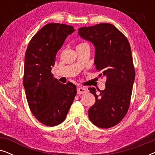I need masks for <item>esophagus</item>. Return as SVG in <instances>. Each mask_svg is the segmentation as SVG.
I'll return each mask as SVG.
<instances>
[{"label":"esophagus","instance_id":"obj_1","mask_svg":"<svg viewBox=\"0 0 155 155\" xmlns=\"http://www.w3.org/2000/svg\"><path fill=\"white\" fill-rule=\"evenodd\" d=\"M87 91V90L86 88L82 87H78V90H77V92H78V94H84V93H85Z\"/></svg>","mask_w":155,"mask_h":155}]
</instances>
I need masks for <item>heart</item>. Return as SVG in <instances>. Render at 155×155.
<instances>
[{"mask_svg":"<svg viewBox=\"0 0 155 155\" xmlns=\"http://www.w3.org/2000/svg\"><path fill=\"white\" fill-rule=\"evenodd\" d=\"M82 44H84V43H81V44H78V46H80V45H82Z\"/></svg>","mask_w":155,"mask_h":155,"instance_id":"1","label":"heart"}]
</instances>
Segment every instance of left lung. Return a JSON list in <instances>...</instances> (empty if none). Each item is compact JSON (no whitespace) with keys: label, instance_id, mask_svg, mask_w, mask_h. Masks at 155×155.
I'll return each mask as SVG.
<instances>
[{"label":"left lung","instance_id":"8db88e82","mask_svg":"<svg viewBox=\"0 0 155 155\" xmlns=\"http://www.w3.org/2000/svg\"><path fill=\"white\" fill-rule=\"evenodd\" d=\"M78 34L94 45V64L101 71L99 76L107 78L104 90L88 89L96 99L88 110L89 118L99 128H111L120 122L130 107L135 76L130 44L109 23L80 27Z\"/></svg>","mask_w":155,"mask_h":155}]
</instances>
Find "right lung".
I'll use <instances>...</instances> for the list:
<instances>
[{"instance_id": "obj_1", "label": "right lung", "mask_w": 155, "mask_h": 155, "mask_svg": "<svg viewBox=\"0 0 155 155\" xmlns=\"http://www.w3.org/2000/svg\"><path fill=\"white\" fill-rule=\"evenodd\" d=\"M74 31L71 25H46L31 38L25 54L23 84L27 102L35 117L48 126L65 119L77 94L75 84L61 83L51 73L57 52Z\"/></svg>"}]
</instances>
